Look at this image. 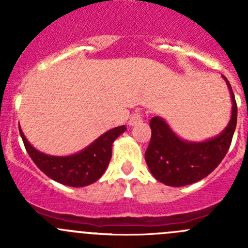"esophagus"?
I'll return each mask as SVG.
<instances>
[{
    "instance_id": "34e87169",
    "label": "esophagus",
    "mask_w": 248,
    "mask_h": 248,
    "mask_svg": "<svg viewBox=\"0 0 248 248\" xmlns=\"http://www.w3.org/2000/svg\"><path fill=\"white\" fill-rule=\"evenodd\" d=\"M142 121V114L141 111H134L132 114V116L129 117L128 124L129 126H134V124H138L139 122Z\"/></svg>"
}]
</instances>
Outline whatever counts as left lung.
Returning a JSON list of instances; mask_svg holds the SVG:
<instances>
[{"label": "left lung", "instance_id": "left-lung-1", "mask_svg": "<svg viewBox=\"0 0 248 248\" xmlns=\"http://www.w3.org/2000/svg\"><path fill=\"white\" fill-rule=\"evenodd\" d=\"M232 96V117L219 136L202 142L180 139L162 117L150 120L151 140L145 161L155 179L171 187L194 184L217 168L228 152L236 127L237 107L229 81L223 76Z\"/></svg>", "mask_w": 248, "mask_h": 248}]
</instances>
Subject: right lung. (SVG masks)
<instances>
[{
    "label": "right lung",
    "mask_w": 248,
    "mask_h": 248,
    "mask_svg": "<svg viewBox=\"0 0 248 248\" xmlns=\"http://www.w3.org/2000/svg\"><path fill=\"white\" fill-rule=\"evenodd\" d=\"M19 131L27 154L46 176L66 186L84 187L96 182L104 174L111 158L112 142L126 131V127L120 126L110 129L86 149L71 156L43 154L27 141L20 126Z\"/></svg>",
    "instance_id": "right-lung-1"
}]
</instances>
